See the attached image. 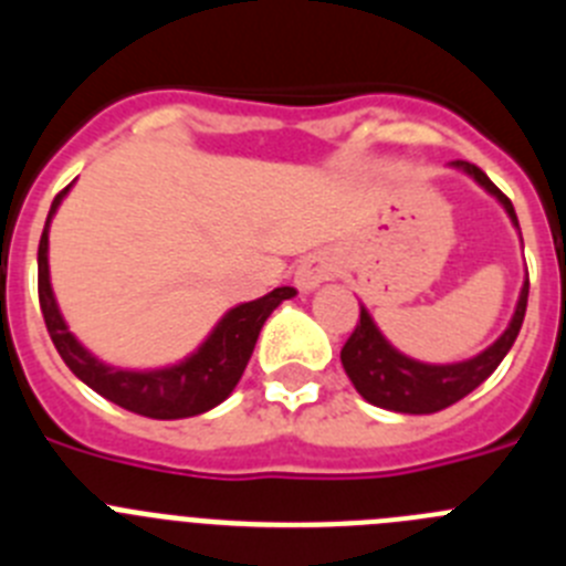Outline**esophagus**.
Segmentation results:
<instances>
[{
  "label": "esophagus",
  "mask_w": 566,
  "mask_h": 566,
  "mask_svg": "<svg viewBox=\"0 0 566 566\" xmlns=\"http://www.w3.org/2000/svg\"><path fill=\"white\" fill-rule=\"evenodd\" d=\"M337 272V263L328 252H314L308 258L300 260V266L294 269V286L300 292H314L319 283H326L332 274Z\"/></svg>",
  "instance_id": "1"
}]
</instances>
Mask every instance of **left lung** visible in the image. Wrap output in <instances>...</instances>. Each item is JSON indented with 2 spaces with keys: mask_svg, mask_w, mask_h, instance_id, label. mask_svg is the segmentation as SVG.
<instances>
[{
  "mask_svg": "<svg viewBox=\"0 0 566 566\" xmlns=\"http://www.w3.org/2000/svg\"><path fill=\"white\" fill-rule=\"evenodd\" d=\"M451 167L468 172L479 187L488 189L493 198L504 207V212L510 214L513 227L518 229L516 209L510 203L507 195L490 181L488 175L476 167V164L468 161H453ZM527 294H530V280L524 277L522 294H518L516 312L510 326L504 328L502 337L493 345H488L482 354L476 357L462 359V363L451 365H431L419 363V359L405 357L402 352H397L388 339L382 337V332L377 328V323L371 319V314L365 312V306H359V323L354 328V334L345 339L339 359H343V368L348 374V379L354 382V388L359 391V397L365 402L385 408V411L397 413H437L448 405L459 402L462 397H468L473 388L484 382L490 374L496 371L499 363L507 357V352L513 348L518 337V328L524 323V312H527Z\"/></svg>",
  "mask_w": 566,
  "mask_h": 566,
  "instance_id": "1",
  "label": "left lung"
}]
</instances>
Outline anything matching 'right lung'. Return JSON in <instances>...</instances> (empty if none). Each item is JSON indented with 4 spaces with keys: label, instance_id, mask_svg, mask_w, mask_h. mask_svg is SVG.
Returning <instances> with one entry per match:
<instances>
[{
    "label": "right lung",
    "instance_id": "1",
    "mask_svg": "<svg viewBox=\"0 0 566 566\" xmlns=\"http://www.w3.org/2000/svg\"><path fill=\"white\" fill-rule=\"evenodd\" d=\"M70 187H64L53 198L42 240H39V306H42L50 339L56 345V352L62 354L64 365L104 399L122 405L124 411L142 413L149 419H187L212 411L214 405H221L234 391L238 379L247 371V363L269 314L297 292L292 286H280L263 297L252 300V303H240V306L229 308L221 323L212 328V334L198 345V352L189 354L178 365L155 368V371H127V368L102 363L73 337L56 306L53 286H50L48 232L50 221H53V214H56L59 203L70 192Z\"/></svg>",
    "mask_w": 566,
    "mask_h": 566
}]
</instances>
